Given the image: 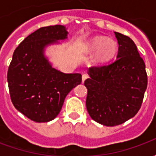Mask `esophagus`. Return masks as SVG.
Returning a JSON list of instances; mask_svg holds the SVG:
<instances>
[{
    "instance_id": "1",
    "label": "esophagus",
    "mask_w": 156,
    "mask_h": 156,
    "mask_svg": "<svg viewBox=\"0 0 156 156\" xmlns=\"http://www.w3.org/2000/svg\"><path fill=\"white\" fill-rule=\"evenodd\" d=\"M87 78H88V75L87 74V73H83V76H82V81H83V83Z\"/></svg>"
}]
</instances>
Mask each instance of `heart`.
<instances>
[{
	"mask_svg": "<svg viewBox=\"0 0 156 156\" xmlns=\"http://www.w3.org/2000/svg\"><path fill=\"white\" fill-rule=\"evenodd\" d=\"M88 50L89 52H96L95 61L103 63L111 60L116 54L118 45L116 41L105 37H96L88 42Z\"/></svg>",
	"mask_w": 156,
	"mask_h": 156,
	"instance_id": "heart-1",
	"label": "heart"
}]
</instances>
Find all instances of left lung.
<instances>
[{
	"label": "left lung",
	"instance_id": "8db88e82",
	"mask_svg": "<svg viewBox=\"0 0 156 156\" xmlns=\"http://www.w3.org/2000/svg\"><path fill=\"white\" fill-rule=\"evenodd\" d=\"M119 43L117 59L109 64L92 67L86 107L90 117L105 126L124 123L136 115L147 88L145 64L127 36L115 32Z\"/></svg>",
	"mask_w": 156,
	"mask_h": 156
}]
</instances>
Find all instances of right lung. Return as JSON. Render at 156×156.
Masks as SVG:
<instances>
[{"mask_svg":"<svg viewBox=\"0 0 156 156\" xmlns=\"http://www.w3.org/2000/svg\"><path fill=\"white\" fill-rule=\"evenodd\" d=\"M62 25L37 29L14 51L7 72L14 107L31 120L48 122L58 116L68 93L80 84V73H63L51 67L43 51L48 45L67 38Z\"/></svg>","mask_w":156,"mask_h":156,"instance_id":"obj_1","label":"right lung"}]
</instances>
